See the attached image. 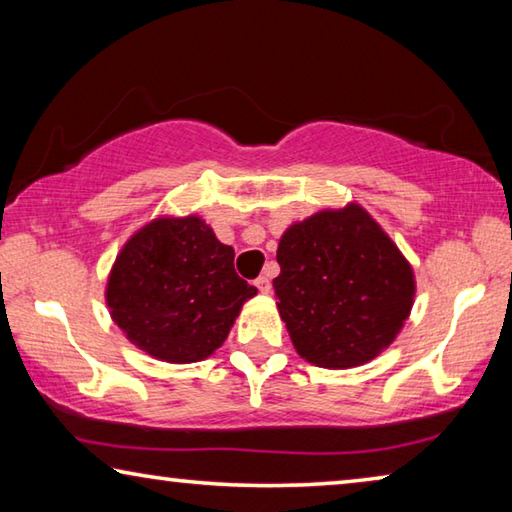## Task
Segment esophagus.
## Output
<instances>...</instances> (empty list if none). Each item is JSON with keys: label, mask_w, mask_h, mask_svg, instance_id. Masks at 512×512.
Returning a JSON list of instances; mask_svg holds the SVG:
<instances>
[{"label": "esophagus", "mask_w": 512, "mask_h": 512, "mask_svg": "<svg viewBox=\"0 0 512 512\" xmlns=\"http://www.w3.org/2000/svg\"><path fill=\"white\" fill-rule=\"evenodd\" d=\"M255 284H257V289L262 291V293H271V280H268L266 275H259L257 280H255Z\"/></svg>", "instance_id": "esophagus-1"}]
</instances>
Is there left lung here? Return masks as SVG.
Masks as SVG:
<instances>
[{"label": "left lung", "instance_id": "left-lung-1", "mask_svg": "<svg viewBox=\"0 0 512 512\" xmlns=\"http://www.w3.org/2000/svg\"><path fill=\"white\" fill-rule=\"evenodd\" d=\"M277 264V309L293 348L314 366H363L395 341L411 314L413 268L357 203L289 225Z\"/></svg>", "mask_w": 512, "mask_h": 512}]
</instances>
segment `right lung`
I'll list each match as a JSON object with an SVG mask.
<instances>
[{"instance_id": "obj_1", "label": "right lung", "mask_w": 512, "mask_h": 512, "mask_svg": "<svg viewBox=\"0 0 512 512\" xmlns=\"http://www.w3.org/2000/svg\"><path fill=\"white\" fill-rule=\"evenodd\" d=\"M255 293L235 271V250L201 216H158L119 250L106 305L126 339L146 354L194 363L221 348Z\"/></svg>"}]
</instances>
